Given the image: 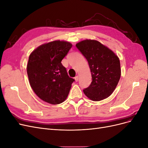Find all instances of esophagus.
I'll return each mask as SVG.
<instances>
[{"label":"esophagus","mask_w":148,"mask_h":148,"mask_svg":"<svg viewBox=\"0 0 148 148\" xmlns=\"http://www.w3.org/2000/svg\"><path fill=\"white\" fill-rule=\"evenodd\" d=\"M78 79H79V77H78V75L76 76V77H75V79L76 82H78Z\"/></svg>","instance_id":"obj_1"}]
</instances>
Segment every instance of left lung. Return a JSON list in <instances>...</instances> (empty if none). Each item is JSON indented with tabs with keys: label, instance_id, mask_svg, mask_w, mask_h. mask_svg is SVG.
<instances>
[{
	"label": "left lung",
	"instance_id": "obj_1",
	"mask_svg": "<svg viewBox=\"0 0 148 148\" xmlns=\"http://www.w3.org/2000/svg\"><path fill=\"white\" fill-rule=\"evenodd\" d=\"M88 62L92 82L83 89L84 95L93 101L110 96L117 87L121 76L118 56L96 40L86 39L76 44Z\"/></svg>",
	"mask_w": 148,
	"mask_h": 148
}]
</instances>
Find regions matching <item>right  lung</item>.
Listing matches in <instances>:
<instances>
[{
	"mask_svg": "<svg viewBox=\"0 0 148 148\" xmlns=\"http://www.w3.org/2000/svg\"><path fill=\"white\" fill-rule=\"evenodd\" d=\"M71 47L69 42L57 40L42 44L29 55L26 69L30 86L40 99L49 104L63 102L75 81L61 63Z\"/></svg>",
	"mask_w": 148,
	"mask_h": 148,
	"instance_id": "add662e5",
	"label": "right lung"
}]
</instances>
